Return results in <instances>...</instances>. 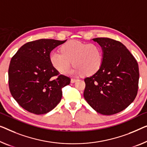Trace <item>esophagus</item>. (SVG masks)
<instances>
[{
  "mask_svg": "<svg viewBox=\"0 0 147 147\" xmlns=\"http://www.w3.org/2000/svg\"><path fill=\"white\" fill-rule=\"evenodd\" d=\"M76 81H77V79H75V78H71V83H74V82H76Z\"/></svg>",
  "mask_w": 147,
  "mask_h": 147,
  "instance_id": "obj_1",
  "label": "esophagus"
}]
</instances>
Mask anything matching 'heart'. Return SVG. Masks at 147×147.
Here are the masks:
<instances>
[{"label": "heart", "instance_id": "b5f03b06", "mask_svg": "<svg viewBox=\"0 0 147 147\" xmlns=\"http://www.w3.org/2000/svg\"><path fill=\"white\" fill-rule=\"evenodd\" d=\"M61 51H55L50 55V61L57 70L63 72L72 65L75 67L65 72L70 75L91 76L101 69L104 60L102 48L96 43L70 41L61 47Z\"/></svg>", "mask_w": 147, "mask_h": 147}]
</instances>
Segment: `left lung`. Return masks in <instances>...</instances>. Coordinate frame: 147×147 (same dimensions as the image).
<instances>
[{
    "mask_svg": "<svg viewBox=\"0 0 147 147\" xmlns=\"http://www.w3.org/2000/svg\"><path fill=\"white\" fill-rule=\"evenodd\" d=\"M92 40L101 46L104 60L100 71L84 79V99L101 114H115L127 108L136 98L138 63L119 41L107 38Z\"/></svg>",
    "mask_w": 147,
    "mask_h": 147,
    "instance_id": "1",
    "label": "left lung"
}]
</instances>
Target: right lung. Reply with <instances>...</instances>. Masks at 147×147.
I'll use <instances>...</instances> for the list:
<instances>
[{
    "label": "right lung",
    "instance_id": "add662e5",
    "mask_svg": "<svg viewBox=\"0 0 147 147\" xmlns=\"http://www.w3.org/2000/svg\"><path fill=\"white\" fill-rule=\"evenodd\" d=\"M67 40L41 39L26 43L11 59L8 84L11 94L22 108L37 115L57 106L62 88L71 78L59 74L50 61V53Z\"/></svg>",
    "mask_w": 147,
    "mask_h": 147
}]
</instances>
